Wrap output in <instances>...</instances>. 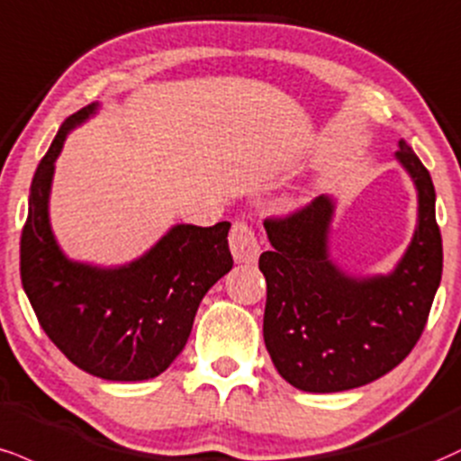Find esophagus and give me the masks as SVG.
<instances>
[{
	"label": "esophagus",
	"mask_w": 461,
	"mask_h": 461,
	"mask_svg": "<svg viewBox=\"0 0 461 461\" xmlns=\"http://www.w3.org/2000/svg\"><path fill=\"white\" fill-rule=\"evenodd\" d=\"M230 249L238 264H255L259 253H262V247H259L255 231L247 223H242V221L231 225Z\"/></svg>",
	"instance_id": "34e87169"
}]
</instances>
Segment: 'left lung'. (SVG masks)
Returning a JSON list of instances; mask_svg holds the SVG:
<instances>
[{
	"instance_id": "obj_1",
	"label": "left lung",
	"mask_w": 461,
	"mask_h": 461,
	"mask_svg": "<svg viewBox=\"0 0 461 461\" xmlns=\"http://www.w3.org/2000/svg\"><path fill=\"white\" fill-rule=\"evenodd\" d=\"M397 163L417 188V227L395 268L350 275L330 258L335 199L321 195L287 219L264 221L273 249L264 343L281 378L307 393H339L382 378L417 346L442 276V238L429 171L406 141Z\"/></svg>"
}]
</instances>
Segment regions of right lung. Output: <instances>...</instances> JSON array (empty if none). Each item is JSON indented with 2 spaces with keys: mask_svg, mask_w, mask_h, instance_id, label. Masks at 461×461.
I'll use <instances>...</instances> for the list:
<instances>
[{
  "mask_svg": "<svg viewBox=\"0 0 461 461\" xmlns=\"http://www.w3.org/2000/svg\"><path fill=\"white\" fill-rule=\"evenodd\" d=\"M87 104L59 126L38 165L21 236V281L42 330L72 365L113 382L157 378L185 350L206 292L234 266L227 231L174 225L122 266L70 259L55 240L49 199L55 160L72 129L96 115Z\"/></svg>",
  "mask_w": 461,
  "mask_h": 461,
  "instance_id": "obj_1",
  "label": "right lung"
}]
</instances>
